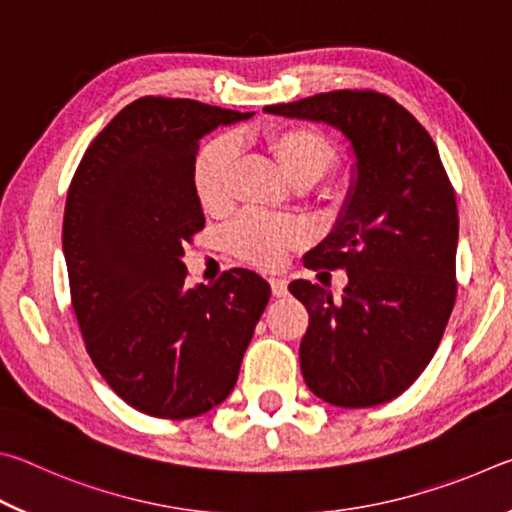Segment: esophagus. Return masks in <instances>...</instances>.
<instances>
[{
  "mask_svg": "<svg viewBox=\"0 0 512 512\" xmlns=\"http://www.w3.org/2000/svg\"><path fill=\"white\" fill-rule=\"evenodd\" d=\"M271 291L275 298H284L289 293V287H287V280H282V277H271Z\"/></svg>",
  "mask_w": 512,
  "mask_h": 512,
  "instance_id": "obj_1",
  "label": "esophagus"
}]
</instances>
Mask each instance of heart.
Wrapping results in <instances>:
<instances>
[{"label":"heart","mask_w":512,"mask_h":512,"mask_svg":"<svg viewBox=\"0 0 512 512\" xmlns=\"http://www.w3.org/2000/svg\"><path fill=\"white\" fill-rule=\"evenodd\" d=\"M255 142L271 155L298 189L316 185L339 162V151L325 133L305 124H273L259 131ZM237 162V146L230 137H214L198 149L192 164V187L207 214H221L230 203V176ZM309 232L296 219H271L241 214L225 228V248L248 264L273 268L289 250L305 244Z\"/></svg>","instance_id":"obj_1"}]
</instances>
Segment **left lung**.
<instances>
[{
  "instance_id": "left-lung-1",
  "label": "left lung",
  "mask_w": 512,
  "mask_h": 512,
  "mask_svg": "<svg viewBox=\"0 0 512 512\" xmlns=\"http://www.w3.org/2000/svg\"><path fill=\"white\" fill-rule=\"evenodd\" d=\"M266 112L339 128L357 155V178L339 221L305 266L345 268L348 287L296 280L309 311L300 370L309 391L343 409L395 400L429 366L456 300L458 212L431 135L375 90H334Z\"/></svg>"
}]
</instances>
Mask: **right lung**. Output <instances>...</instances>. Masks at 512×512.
Segmentation results:
<instances>
[{"instance_id":"obj_1","label":"right lung","mask_w":512,"mask_h":512,"mask_svg":"<svg viewBox=\"0 0 512 512\" xmlns=\"http://www.w3.org/2000/svg\"><path fill=\"white\" fill-rule=\"evenodd\" d=\"M253 112L142 97L94 137L67 192L63 253L85 350L121 400L185 420L221 404L271 287L246 268L187 284L205 228L192 187L201 137Z\"/></svg>"}]
</instances>
